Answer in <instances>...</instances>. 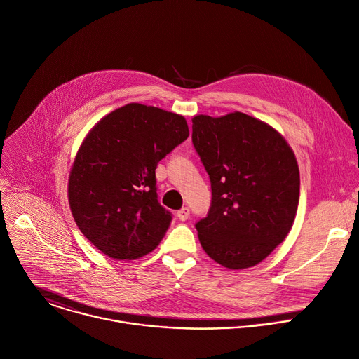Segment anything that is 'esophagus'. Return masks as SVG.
I'll list each match as a JSON object with an SVG mask.
<instances>
[{
	"instance_id": "34e87169",
	"label": "esophagus",
	"mask_w": 359,
	"mask_h": 359,
	"mask_svg": "<svg viewBox=\"0 0 359 359\" xmlns=\"http://www.w3.org/2000/svg\"><path fill=\"white\" fill-rule=\"evenodd\" d=\"M177 217L180 221H187L189 218V208L188 206H184L181 208L178 212H177Z\"/></svg>"
}]
</instances>
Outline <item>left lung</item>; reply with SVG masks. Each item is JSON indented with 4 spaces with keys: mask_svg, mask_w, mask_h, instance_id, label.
Returning a JSON list of instances; mask_svg holds the SVG:
<instances>
[{
    "mask_svg": "<svg viewBox=\"0 0 359 359\" xmlns=\"http://www.w3.org/2000/svg\"><path fill=\"white\" fill-rule=\"evenodd\" d=\"M212 203L195 228L205 253L231 270L253 267L289 235L300 198L294 151L270 124L233 111L192 118Z\"/></svg>",
    "mask_w": 359,
    "mask_h": 359,
    "instance_id": "left-lung-1",
    "label": "left lung"
}]
</instances>
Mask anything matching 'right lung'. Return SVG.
<instances>
[{
    "label": "right lung",
    "mask_w": 359,
    "mask_h": 359,
    "mask_svg": "<svg viewBox=\"0 0 359 359\" xmlns=\"http://www.w3.org/2000/svg\"><path fill=\"white\" fill-rule=\"evenodd\" d=\"M189 135L184 116L128 103L100 118L70 167L67 199L81 232L102 253L134 260L164 238L171 213L156 192V168Z\"/></svg>",
    "instance_id": "add662e5"
}]
</instances>
